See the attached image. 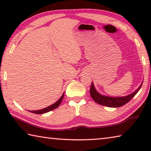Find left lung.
Masks as SVG:
<instances>
[{"label": "left lung", "instance_id": "8db88e82", "mask_svg": "<svg viewBox=\"0 0 151 151\" xmlns=\"http://www.w3.org/2000/svg\"><path fill=\"white\" fill-rule=\"evenodd\" d=\"M142 85V82L141 85L139 86V87L138 88L136 91L131 94H129L127 96H109L103 95L99 93L98 91L96 90L95 87L93 83H92L91 89H90V94L92 97V99H93L94 102H96V103L101 105L106 106L108 107H120L124 105L125 104H127L128 102L130 101L133 97L136 95V94L139 92V91L141 88Z\"/></svg>", "mask_w": 151, "mask_h": 151}]
</instances>
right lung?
I'll return each mask as SVG.
<instances>
[{
	"mask_svg": "<svg viewBox=\"0 0 151 151\" xmlns=\"http://www.w3.org/2000/svg\"><path fill=\"white\" fill-rule=\"evenodd\" d=\"M64 95H65V93L62 94V96H60V98L58 99V100L56 102V103H55L52 104H51V105L48 106L47 107H46V108H45V109L37 110V111H29L30 112H32V113H35V114H43V113H46V112H49L50 111H52V110L57 109V107L60 105V104L61 103V102H62L63 99Z\"/></svg>",
	"mask_w": 151,
	"mask_h": 151,
	"instance_id": "right-lung-1",
	"label": "right lung"
}]
</instances>
